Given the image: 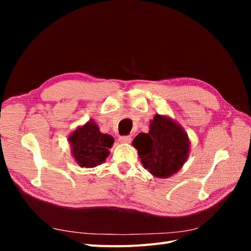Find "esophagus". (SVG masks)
<instances>
[{"label": "esophagus", "mask_w": 251, "mask_h": 251, "mask_svg": "<svg viewBox=\"0 0 251 251\" xmlns=\"http://www.w3.org/2000/svg\"><path fill=\"white\" fill-rule=\"evenodd\" d=\"M131 140H132V138L130 137V136H121V137H119L120 143H130Z\"/></svg>", "instance_id": "1"}]
</instances>
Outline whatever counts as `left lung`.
<instances>
[{
    "label": "left lung",
    "mask_w": 251,
    "mask_h": 251,
    "mask_svg": "<svg viewBox=\"0 0 251 251\" xmlns=\"http://www.w3.org/2000/svg\"><path fill=\"white\" fill-rule=\"evenodd\" d=\"M132 144L138 151L143 168L161 179L177 174L191 150V140L184 128L170 116L160 114L150 121L149 133L138 134Z\"/></svg>",
    "instance_id": "obj_1"
}]
</instances>
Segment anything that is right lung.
<instances>
[{
  "mask_svg": "<svg viewBox=\"0 0 251 251\" xmlns=\"http://www.w3.org/2000/svg\"><path fill=\"white\" fill-rule=\"evenodd\" d=\"M68 141L71 147V155L80 168H95L102 164L110 155L114 138L103 134L93 119L77 126L69 135Z\"/></svg>",
  "mask_w": 251,
  "mask_h": 251,
  "instance_id": "right-lung-1",
  "label": "right lung"
}]
</instances>
